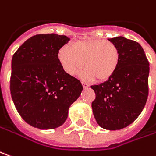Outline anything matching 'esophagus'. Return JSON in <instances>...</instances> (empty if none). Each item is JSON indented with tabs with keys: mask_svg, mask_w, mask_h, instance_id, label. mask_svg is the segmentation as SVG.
I'll return each instance as SVG.
<instances>
[{
	"mask_svg": "<svg viewBox=\"0 0 156 156\" xmlns=\"http://www.w3.org/2000/svg\"><path fill=\"white\" fill-rule=\"evenodd\" d=\"M82 85H83V87L84 88V89H86V88H88V87H89V84H88V83H86L82 82Z\"/></svg>",
	"mask_w": 156,
	"mask_h": 156,
	"instance_id": "34e87169",
	"label": "esophagus"
}]
</instances>
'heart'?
<instances>
[{"instance_id": "obj_1", "label": "heart", "mask_w": 156, "mask_h": 156, "mask_svg": "<svg viewBox=\"0 0 156 156\" xmlns=\"http://www.w3.org/2000/svg\"><path fill=\"white\" fill-rule=\"evenodd\" d=\"M58 58L67 74H77L85 62L86 69L81 73V78L86 81L96 78L104 82L118 69L120 54L114 42L93 38L76 42L73 46L65 45L60 49Z\"/></svg>"}]
</instances>
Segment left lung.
I'll list each match as a JSON object with an SVG mask.
<instances>
[{
    "label": "left lung",
    "mask_w": 156,
    "mask_h": 156,
    "mask_svg": "<svg viewBox=\"0 0 156 156\" xmlns=\"http://www.w3.org/2000/svg\"><path fill=\"white\" fill-rule=\"evenodd\" d=\"M119 48L118 69L108 81L92 85V110L96 122L107 130H119L134 122L149 96V63L137 42L124 37L110 38Z\"/></svg>",
    "instance_id": "left-lung-1"
}]
</instances>
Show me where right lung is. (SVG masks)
Here are the masks:
<instances>
[{
    "instance_id": "1",
    "label": "right lung",
    "mask_w": 156,
    "mask_h": 156,
    "mask_svg": "<svg viewBox=\"0 0 156 156\" xmlns=\"http://www.w3.org/2000/svg\"><path fill=\"white\" fill-rule=\"evenodd\" d=\"M68 41L63 35L38 34L12 56V99L31 126L47 130L63 125L70 106L83 90L80 81L65 72L58 58L60 48Z\"/></svg>"
}]
</instances>
